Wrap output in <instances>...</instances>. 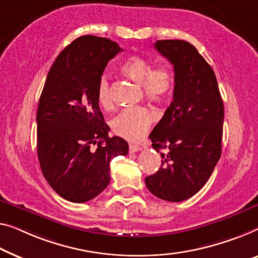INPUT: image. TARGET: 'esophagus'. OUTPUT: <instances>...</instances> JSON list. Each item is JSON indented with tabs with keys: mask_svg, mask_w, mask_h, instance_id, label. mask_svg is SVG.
Wrapping results in <instances>:
<instances>
[{
	"mask_svg": "<svg viewBox=\"0 0 258 258\" xmlns=\"http://www.w3.org/2000/svg\"><path fill=\"white\" fill-rule=\"evenodd\" d=\"M139 151H141V147L139 145L130 144V152L131 153H136V152H139Z\"/></svg>",
	"mask_w": 258,
	"mask_h": 258,
	"instance_id": "esophagus-1",
	"label": "esophagus"
}]
</instances>
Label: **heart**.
Instances as JSON below:
<instances>
[{
  "mask_svg": "<svg viewBox=\"0 0 258 258\" xmlns=\"http://www.w3.org/2000/svg\"><path fill=\"white\" fill-rule=\"evenodd\" d=\"M121 72L142 86L145 97L151 102L160 103L170 96L174 78L167 67L153 68L149 60L139 55L130 56L121 64ZM97 98L103 107L111 106V83L107 75H102L97 84ZM156 119L155 113L145 106L128 107L119 112L111 121V128L117 136L131 141L139 140Z\"/></svg>",
  "mask_w": 258,
  "mask_h": 258,
  "instance_id": "heart-1",
  "label": "heart"
}]
</instances>
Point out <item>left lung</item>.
I'll list each match as a JSON object with an SVG mask.
<instances>
[{"instance_id": "left-lung-1", "label": "left lung", "mask_w": 258, "mask_h": 258, "mask_svg": "<svg viewBox=\"0 0 258 258\" xmlns=\"http://www.w3.org/2000/svg\"><path fill=\"white\" fill-rule=\"evenodd\" d=\"M155 48L175 72L172 102L149 139L161 153L159 170L145 178L157 198L183 202L212 175L221 155L224 103L212 67L184 40H157Z\"/></svg>"}]
</instances>
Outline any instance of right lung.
<instances>
[{
	"label": "right lung",
	"mask_w": 258,
	"mask_h": 258,
	"mask_svg": "<svg viewBox=\"0 0 258 258\" xmlns=\"http://www.w3.org/2000/svg\"><path fill=\"white\" fill-rule=\"evenodd\" d=\"M122 49L114 41L82 36L53 63L37 111V153L44 177L72 203L95 198L109 185L110 161L128 153L122 138L109 137L97 84Z\"/></svg>",
	"instance_id": "1"
}]
</instances>
